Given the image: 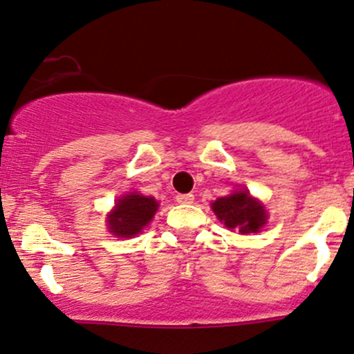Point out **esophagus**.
I'll return each mask as SVG.
<instances>
[{"label":"esophagus","instance_id":"1","mask_svg":"<svg viewBox=\"0 0 354 354\" xmlns=\"http://www.w3.org/2000/svg\"><path fill=\"white\" fill-rule=\"evenodd\" d=\"M194 194H178L177 202L178 203H194Z\"/></svg>","mask_w":354,"mask_h":354}]
</instances>
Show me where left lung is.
I'll return each mask as SVG.
<instances>
[{"label": "left lung", "instance_id": "obj_1", "mask_svg": "<svg viewBox=\"0 0 354 354\" xmlns=\"http://www.w3.org/2000/svg\"><path fill=\"white\" fill-rule=\"evenodd\" d=\"M212 210L228 230H239L240 234H259L268 218L263 203L253 198L248 190H235L217 198L212 203Z\"/></svg>", "mask_w": 354, "mask_h": 354}]
</instances>
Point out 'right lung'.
I'll return each mask as SVG.
<instances>
[{
    "instance_id": "1",
    "label": "right lung",
    "mask_w": 354,
    "mask_h": 354,
    "mask_svg": "<svg viewBox=\"0 0 354 354\" xmlns=\"http://www.w3.org/2000/svg\"><path fill=\"white\" fill-rule=\"evenodd\" d=\"M159 209V202L153 197L140 194H126L115 202L114 210L107 214V227L112 235L119 239L139 235Z\"/></svg>"
}]
</instances>
